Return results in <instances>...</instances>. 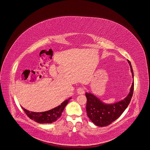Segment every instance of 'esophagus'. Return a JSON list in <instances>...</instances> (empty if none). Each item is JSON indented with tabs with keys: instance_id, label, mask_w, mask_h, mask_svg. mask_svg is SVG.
<instances>
[{
	"instance_id": "34e87169",
	"label": "esophagus",
	"mask_w": 150,
	"mask_h": 150,
	"mask_svg": "<svg viewBox=\"0 0 150 150\" xmlns=\"http://www.w3.org/2000/svg\"><path fill=\"white\" fill-rule=\"evenodd\" d=\"M77 93L79 94H84L85 93V90L83 88H79L77 90Z\"/></svg>"
}]
</instances>
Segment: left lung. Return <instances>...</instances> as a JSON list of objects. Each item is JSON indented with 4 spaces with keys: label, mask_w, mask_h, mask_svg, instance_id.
<instances>
[{
    "label": "left lung",
    "mask_w": 150,
    "mask_h": 150,
    "mask_svg": "<svg viewBox=\"0 0 150 150\" xmlns=\"http://www.w3.org/2000/svg\"><path fill=\"white\" fill-rule=\"evenodd\" d=\"M127 61L132 72L133 83L128 95L123 100L113 104H105L90 93L85 94L87 115L96 126L104 127L111 124L124 112L131 100L134 89V75L131 63Z\"/></svg>",
    "instance_id": "obj_1"
}]
</instances>
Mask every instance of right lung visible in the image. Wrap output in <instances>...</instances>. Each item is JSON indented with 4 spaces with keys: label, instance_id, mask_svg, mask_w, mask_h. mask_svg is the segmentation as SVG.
Segmentation results:
<instances>
[{
    "label": "right lung",
    "instance_id": "1",
    "mask_svg": "<svg viewBox=\"0 0 150 150\" xmlns=\"http://www.w3.org/2000/svg\"><path fill=\"white\" fill-rule=\"evenodd\" d=\"M71 99V98H70L65 101L62 102L61 105L57 107L43 112H30L23 107L22 108L27 116L36 122L39 123H52L61 117L64 108Z\"/></svg>",
    "mask_w": 150,
    "mask_h": 150
}]
</instances>
